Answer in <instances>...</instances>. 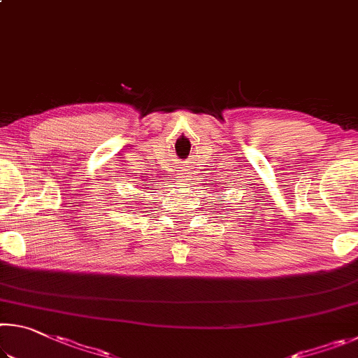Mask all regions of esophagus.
<instances>
[{
    "label": "esophagus",
    "instance_id": "34e87169",
    "mask_svg": "<svg viewBox=\"0 0 358 358\" xmlns=\"http://www.w3.org/2000/svg\"><path fill=\"white\" fill-rule=\"evenodd\" d=\"M183 180H186V178H183Z\"/></svg>",
    "mask_w": 358,
    "mask_h": 358
}]
</instances>
